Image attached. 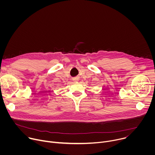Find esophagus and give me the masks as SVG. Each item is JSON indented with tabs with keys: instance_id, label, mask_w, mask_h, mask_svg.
I'll return each mask as SVG.
<instances>
[{
	"instance_id": "obj_1",
	"label": "esophagus",
	"mask_w": 155,
	"mask_h": 155,
	"mask_svg": "<svg viewBox=\"0 0 155 155\" xmlns=\"http://www.w3.org/2000/svg\"><path fill=\"white\" fill-rule=\"evenodd\" d=\"M72 80H73L74 81H77L78 80V78L77 77H76V78H74L72 79Z\"/></svg>"
}]
</instances>
